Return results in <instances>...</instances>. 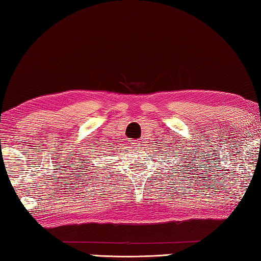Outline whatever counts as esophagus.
<instances>
[{
  "label": "esophagus",
  "mask_w": 261,
  "mask_h": 261,
  "mask_svg": "<svg viewBox=\"0 0 261 261\" xmlns=\"http://www.w3.org/2000/svg\"><path fill=\"white\" fill-rule=\"evenodd\" d=\"M132 144H133V147H135L136 149L140 148V141L139 140H133V141H132Z\"/></svg>",
  "instance_id": "34e87169"
}]
</instances>
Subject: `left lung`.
<instances>
[{"mask_svg":"<svg viewBox=\"0 0 261 261\" xmlns=\"http://www.w3.org/2000/svg\"><path fill=\"white\" fill-rule=\"evenodd\" d=\"M170 151H172V152H174V150H173L172 148H170ZM164 152H166V151H164ZM175 156H176V154H175ZM187 157V156H186ZM187 158H188V157H187ZM188 161H189V159H188ZM176 166V165H175ZM180 166H182V165H180ZM173 171H175V170H173Z\"/></svg>","mask_w":261,"mask_h":261,"instance_id":"8db88e82","label":"left lung"}]
</instances>
